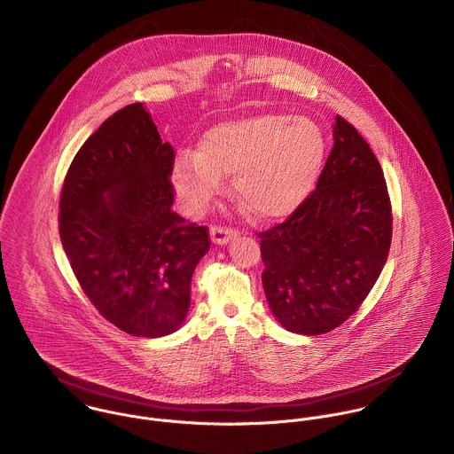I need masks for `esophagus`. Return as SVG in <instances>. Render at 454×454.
Returning a JSON list of instances; mask_svg holds the SVG:
<instances>
[{
	"instance_id": "obj_1",
	"label": "esophagus",
	"mask_w": 454,
	"mask_h": 454,
	"mask_svg": "<svg viewBox=\"0 0 454 454\" xmlns=\"http://www.w3.org/2000/svg\"><path fill=\"white\" fill-rule=\"evenodd\" d=\"M209 234H211V241H213L215 245H227L231 239L238 238L239 231L231 229V227L213 225V227H211V231H209Z\"/></svg>"
}]
</instances>
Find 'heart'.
Here are the masks:
<instances>
[{
	"label": "heart",
	"instance_id": "1",
	"mask_svg": "<svg viewBox=\"0 0 454 454\" xmlns=\"http://www.w3.org/2000/svg\"><path fill=\"white\" fill-rule=\"evenodd\" d=\"M326 133L310 118L254 114L207 128L200 149H182L173 184L184 207L198 215L232 175L234 194L267 220L285 218L314 191L325 160Z\"/></svg>",
	"mask_w": 454,
	"mask_h": 454
}]
</instances>
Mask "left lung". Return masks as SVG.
<instances>
[{
  "instance_id": "obj_1",
  "label": "left lung",
  "mask_w": 454,
  "mask_h": 454,
  "mask_svg": "<svg viewBox=\"0 0 454 454\" xmlns=\"http://www.w3.org/2000/svg\"><path fill=\"white\" fill-rule=\"evenodd\" d=\"M333 138L316 191L258 234L269 307L286 330L309 336L338 328L361 307L392 241V205L372 147L341 116Z\"/></svg>"
}]
</instances>
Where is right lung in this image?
Returning a JSON list of instances; mask_svg holds the SVG:
<instances>
[{
	"label": "right lung",
	"mask_w": 454,
	"mask_h": 454,
	"mask_svg": "<svg viewBox=\"0 0 454 454\" xmlns=\"http://www.w3.org/2000/svg\"><path fill=\"white\" fill-rule=\"evenodd\" d=\"M173 147L142 104L107 118L67 169L59 232L73 272L102 317L133 336L178 330L207 227L173 211Z\"/></svg>",
	"instance_id": "add662e5"
}]
</instances>
